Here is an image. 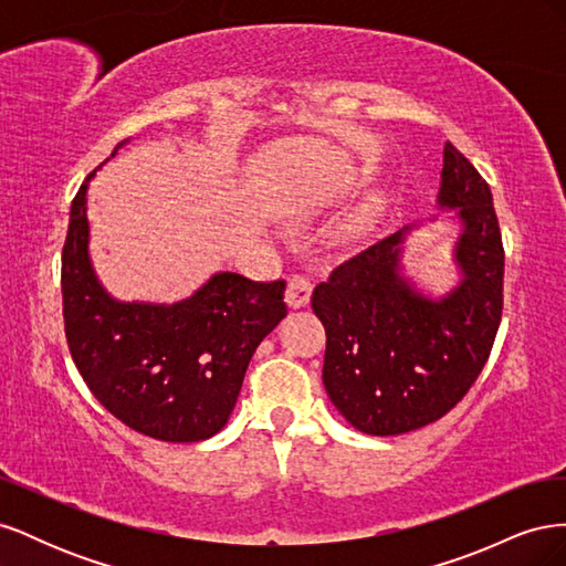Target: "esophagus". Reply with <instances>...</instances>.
I'll use <instances>...</instances> for the list:
<instances>
[{
    "instance_id": "esophagus-1",
    "label": "esophagus",
    "mask_w": 566,
    "mask_h": 566,
    "mask_svg": "<svg viewBox=\"0 0 566 566\" xmlns=\"http://www.w3.org/2000/svg\"><path fill=\"white\" fill-rule=\"evenodd\" d=\"M310 297H312V283L306 276H300V273H295V276L287 279V290H285V302L290 310H302V306L310 304Z\"/></svg>"
}]
</instances>
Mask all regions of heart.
Instances as JSON below:
<instances>
[{
    "label": "heart",
    "mask_w": 566,
    "mask_h": 566,
    "mask_svg": "<svg viewBox=\"0 0 566 566\" xmlns=\"http://www.w3.org/2000/svg\"><path fill=\"white\" fill-rule=\"evenodd\" d=\"M368 219H370V210L368 208H364V210H358L354 217H349L345 224L339 227V233L345 235V238H354V235H358L361 233L366 227H368Z\"/></svg>",
    "instance_id": "b5f03b06"
}]
</instances>
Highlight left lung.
<instances>
[{
	"label": "left lung",
	"mask_w": 566,
	"mask_h": 566,
	"mask_svg": "<svg viewBox=\"0 0 566 566\" xmlns=\"http://www.w3.org/2000/svg\"><path fill=\"white\" fill-rule=\"evenodd\" d=\"M439 208L455 210L460 283L422 295L401 273L403 238L391 233L333 269L314 287L325 328L323 385L358 432L394 437L447 416L489 361L503 314L505 252L491 188L453 146H443Z\"/></svg>",
	"instance_id": "8db88e82"
}]
</instances>
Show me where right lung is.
I'll list each match as a JSON object with an SVG mask.
<instances>
[{
  "label": "right lung",
  "mask_w": 566,
  "mask_h": 566,
  "mask_svg": "<svg viewBox=\"0 0 566 566\" xmlns=\"http://www.w3.org/2000/svg\"><path fill=\"white\" fill-rule=\"evenodd\" d=\"M94 175L71 205L61 262L73 361L101 406L132 430L175 443L210 439L231 416L254 349L287 314L285 281L224 271L175 304L111 297L90 260Z\"/></svg>",
  "instance_id": "right-lung-1"
}]
</instances>
